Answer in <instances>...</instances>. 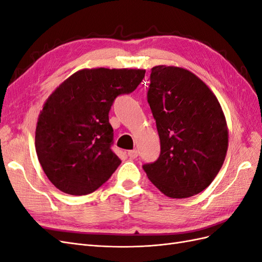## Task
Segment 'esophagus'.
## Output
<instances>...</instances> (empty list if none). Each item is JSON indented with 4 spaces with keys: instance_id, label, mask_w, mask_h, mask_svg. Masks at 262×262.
I'll return each instance as SVG.
<instances>
[{
    "instance_id": "esophagus-1",
    "label": "esophagus",
    "mask_w": 262,
    "mask_h": 262,
    "mask_svg": "<svg viewBox=\"0 0 262 262\" xmlns=\"http://www.w3.org/2000/svg\"><path fill=\"white\" fill-rule=\"evenodd\" d=\"M128 156L130 158H132V160H134V158H137L139 156V152L137 149H132V150H128Z\"/></svg>"
}]
</instances>
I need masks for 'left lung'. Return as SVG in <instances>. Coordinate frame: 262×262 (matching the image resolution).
<instances>
[{
  "label": "left lung",
  "mask_w": 262,
  "mask_h": 262,
  "mask_svg": "<svg viewBox=\"0 0 262 262\" xmlns=\"http://www.w3.org/2000/svg\"><path fill=\"white\" fill-rule=\"evenodd\" d=\"M147 102L161 154L143 165L165 195L182 199L207 188L224 163L228 132L217 98L188 70L158 66L150 72Z\"/></svg>",
  "instance_id": "left-lung-1"
}]
</instances>
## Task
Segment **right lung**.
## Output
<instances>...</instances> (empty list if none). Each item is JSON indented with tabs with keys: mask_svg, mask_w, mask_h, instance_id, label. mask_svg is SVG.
Instances as JSON below:
<instances>
[{
	"mask_svg": "<svg viewBox=\"0 0 262 262\" xmlns=\"http://www.w3.org/2000/svg\"><path fill=\"white\" fill-rule=\"evenodd\" d=\"M144 70L85 69L71 75L45 102L35 145L39 163L62 192H94L121 164L112 149L109 112L119 95L130 94Z\"/></svg>",
	"mask_w": 262,
	"mask_h": 262,
	"instance_id": "1",
	"label": "right lung"
}]
</instances>
